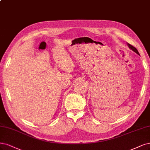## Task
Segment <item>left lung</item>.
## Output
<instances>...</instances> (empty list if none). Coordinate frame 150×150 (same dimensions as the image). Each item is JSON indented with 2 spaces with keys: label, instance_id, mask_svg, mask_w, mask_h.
<instances>
[{
  "label": "left lung",
  "instance_id": "1",
  "mask_svg": "<svg viewBox=\"0 0 150 150\" xmlns=\"http://www.w3.org/2000/svg\"><path fill=\"white\" fill-rule=\"evenodd\" d=\"M127 45L128 46V47L130 48L131 50H132L133 51H135V52L136 53H137L138 55H140V54H139V53H138V50H137V49L136 48H135L133 46H132V45H130V44H129V43H127Z\"/></svg>",
  "mask_w": 150,
  "mask_h": 150
}]
</instances>
